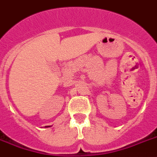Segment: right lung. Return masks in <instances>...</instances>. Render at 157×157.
I'll list each match as a JSON object with an SVG mask.
<instances>
[{"label":"right lung","instance_id":"right-lung-1","mask_svg":"<svg viewBox=\"0 0 157 157\" xmlns=\"http://www.w3.org/2000/svg\"><path fill=\"white\" fill-rule=\"evenodd\" d=\"M45 128H50V126H46Z\"/></svg>","mask_w":157,"mask_h":157}]
</instances>
